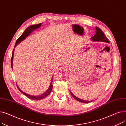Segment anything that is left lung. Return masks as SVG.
I'll list each match as a JSON object with an SVG mask.
<instances>
[{
	"mask_svg": "<svg viewBox=\"0 0 126 126\" xmlns=\"http://www.w3.org/2000/svg\"><path fill=\"white\" fill-rule=\"evenodd\" d=\"M95 29H96V33L91 38L92 40H93L94 41H102V42L109 43L108 38L104 35V32H103L102 30L100 29V28H98V27H95ZM70 92L72 97H74L76 100L80 102L81 103H90L92 101H84V100H81V99L76 97L74 94H72V93L70 91Z\"/></svg>",
	"mask_w": 126,
	"mask_h": 126,
	"instance_id": "8db88e82",
	"label": "left lung"
}]
</instances>
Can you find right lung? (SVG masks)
<instances>
[{
	"label": "right lung",
	"instance_id": "obj_1",
	"mask_svg": "<svg viewBox=\"0 0 126 126\" xmlns=\"http://www.w3.org/2000/svg\"><path fill=\"white\" fill-rule=\"evenodd\" d=\"M41 23H39V24H35V25H31L30 26H29V27H28L27 29H26L25 31L23 32V34L20 36L18 39L17 40V41L16 42V43H15V47L16 46V45L19 43L20 42H21L22 40H23L24 39H25L26 38V37H27L29 35H30L31 33L34 30H36V29L37 28H39L41 26ZM14 49H13V52H12V58H11V66H12V68L13 67V55H14ZM52 79H51V82H50V86L48 88V90L46 91L44 94H41L40 95H37V96H33V95H30L29 94H26L25 93H24V92H23L20 89L18 86L17 85V88H18V89L19 90V91L21 92L23 94H24L25 95H26V96H27L28 97H29V98L31 99V100H41V99H43L44 98H45L46 96H47L51 91V89H52Z\"/></svg>",
	"mask_w": 126,
	"mask_h": 126
}]
</instances>
